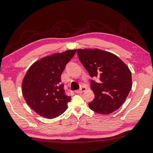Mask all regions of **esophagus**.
I'll return each mask as SVG.
<instances>
[{
  "label": "esophagus",
  "instance_id": "34e87169",
  "mask_svg": "<svg viewBox=\"0 0 153 153\" xmlns=\"http://www.w3.org/2000/svg\"><path fill=\"white\" fill-rule=\"evenodd\" d=\"M86 90V88L85 87V86L84 85H82L81 87H80V88L79 89V90H77L76 91V93H82L83 91H84Z\"/></svg>",
  "mask_w": 153,
  "mask_h": 153
}]
</instances>
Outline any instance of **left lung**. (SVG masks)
<instances>
[{
	"mask_svg": "<svg viewBox=\"0 0 153 153\" xmlns=\"http://www.w3.org/2000/svg\"><path fill=\"white\" fill-rule=\"evenodd\" d=\"M82 64L97 82L91 79L90 87L95 98L88 104L91 110L109 114L123 104L132 88L129 68L120 58L98 49L77 50Z\"/></svg>",
	"mask_w": 153,
	"mask_h": 153,
	"instance_id": "left-lung-1",
	"label": "left lung"
}]
</instances>
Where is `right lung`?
<instances>
[{
	"label": "right lung",
	"mask_w": 153,
	"mask_h": 153,
	"mask_svg": "<svg viewBox=\"0 0 153 153\" xmlns=\"http://www.w3.org/2000/svg\"><path fill=\"white\" fill-rule=\"evenodd\" d=\"M76 49L68 50L35 62L25 76L22 90L27 104L36 113L48 119L56 118L67 109L71 96L67 94L61 76Z\"/></svg>",
	"instance_id": "obj_1"
}]
</instances>
